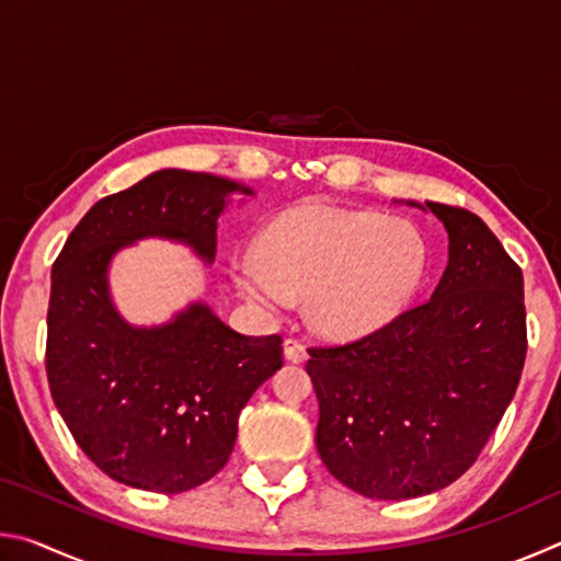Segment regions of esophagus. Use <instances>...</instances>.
<instances>
[{"instance_id":"obj_1","label":"esophagus","mask_w":561,"mask_h":561,"mask_svg":"<svg viewBox=\"0 0 561 561\" xmlns=\"http://www.w3.org/2000/svg\"><path fill=\"white\" fill-rule=\"evenodd\" d=\"M284 358L291 360V364H301L307 358V346L299 339H287L284 341Z\"/></svg>"}]
</instances>
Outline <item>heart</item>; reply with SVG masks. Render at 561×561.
<instances>
[{
	"label": "heart",
	"instance_id": "b5f03b06",
	"mask_svg": "<svg viewBox=\"0 0 561 561\" xmlns=\"http://www.w3.org/2000/svg\"><path fill=\"white\" fill-rule=\"evenodd\" d=\"M428 267L417 227L334 205H301L262 234L257 260L234 267V284L264 311L307 297L309 324L329 339L383 327L411 304Z\"/></svg>",
	"mask_w": 561,
	"mask_h": 561
}]
</instances>
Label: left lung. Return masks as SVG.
Wrapping results in <instances>:
<instances>
[{
    "instance_id": "left-lung-1",
    "label": "left lung",
    "mask_w": 561,
    "mask_h": 561,
    "mask_svg": "<svg viewBox=\"0 0 561 561\" xmlns=\"http://www.w3.org/2000/svg\"><path fill=\"white\" fill-rule=\"evenodd\" d=\"M417 207L448 230L433 297L348 344L309 348L307 360L321 460L371 500L458 480L505 415L527 354L522 270L505 247L470 210Z\"/></svg>"
}]
</instances>
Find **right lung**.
I'll return each instance as SVG.
<instances>
[{"mask_svg": "<svg viewBox=\"0 0 561 561\" xmlns=\"http://www.w3.org/2000/svg\"><path fill=\"white\" fill-rule=\"evenodd\" d=\"M232 180L158 170L99 201L51 270L46 376L79 448L123 485L178 495L230 460L237 417L282 368V336H244L203 301L130 327L111 301L113 254L144 237L190 244L210 264Z\"/></svg>", "mask_w": 561, "mask_h": 561, "instance_id": "right-lung-1", "label": "right lung"}]
</instances>
